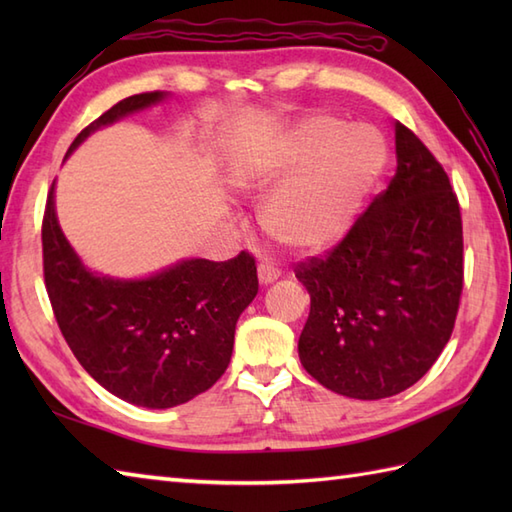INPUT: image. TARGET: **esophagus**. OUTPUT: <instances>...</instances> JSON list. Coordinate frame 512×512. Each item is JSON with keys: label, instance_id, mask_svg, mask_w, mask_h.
Listing matches in <instances>:
<instances>
[{"label": "esophagus", "instance_id": "esophagus-1", "mask_svg": "<svg viewBox=\"0 0 512 512\" xmlns=\"http://www.w3.org/2000/svg\"><path fill=\"white\" fill-rule=\"evenodd\" d=\"M257 277H259V284L268 286V284H273V281H277L281 277V270L277 266H273V264L262 262V264H259V268H257Z\"/></svg>", "mask_w": 512, "mask_h": 512}]
</instances>
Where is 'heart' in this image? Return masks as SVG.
I'll return each instance as SVG.
<instances>
[{"label":"heart","instance_id":"heart-1","mask_svg":"<svg viewBox=\"0 0 512 512\" xmlns=\"http://www.w3.org/2000/svg\"><path fill=\"white\" fill-rule=\"evenodd\" d=\"M385 162V138L372 125L308 116L275 154L239 160L235 178L246 189L266 191L292 172L266 198L262 226L279 244L319 250L350 231Z\"/></svg>","mask_w":512,"mask_h":512}]
</instances>
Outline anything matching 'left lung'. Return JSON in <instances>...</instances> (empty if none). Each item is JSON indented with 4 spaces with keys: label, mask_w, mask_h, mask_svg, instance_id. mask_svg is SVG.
<instances>
[{
    "label": "left lung",
    "mask_w": 512,
    "mask_h": 512,
    "mask_svg": "<svg viewBox=\"0 0 512 512\" xmlns=\"http://www.w3.org/2000/svg\"><path fill=\"white\" fill-rule=\"evenodd\" d=\"M396 176L339 244L295 275L310 295L306 372L358 400L396 396L429 372L458 317L462 215L447 171L396 123Z\"/></svg>",
    "instance_id": "1"
}]
</instances>
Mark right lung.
I'll return each mask as SVG.
<instances>
[{
  "instance_id": "obj_1",
  "label": "right lung",
  "mask_w": 512,
  "mask_h": 512,
  "mask_svg": "<svg viewBox=\"0 0 512 512\" xmlns=\"http://www.w3.org/2000/svg\"><path fill=\"white\" fill-rule=\"evenodd\" d=\"M127 96L74 138L68 158L96 129L165 99ZM43 277L54 317L76 361L125 402L169 409L217 383L231 363L235 325L257 295V266L242 250L228 262L182 259L145 279H114L83 266L54 211L41 224Z\"/></svg>"
}]
</instances>
